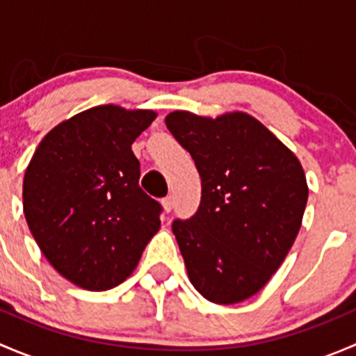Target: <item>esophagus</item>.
<instances>
[{"mask_svg":"<svg viewBox=\"0 0 356 356\" xmlns=\"http://www.w3.org/2000/svg\"><path fill=\"white\" fill-rule=\"evenodd\" d=\"M161 207H163V210L167 211H172V208H174V198L172 196H167V198L161 200Z\"/></svg>","mask_w":356,"mask_h":356,"instance_id":"34e87169","label":"esophagus"}]
</instances>
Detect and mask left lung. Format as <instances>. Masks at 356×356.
<instances>
[{"mask_svg": "<svg viewBox=\"0 0 356 356\" xmlns=\"http://www.w3.org/2000/svg\"><path fill=\"white\" fill-rule=\"evenodd\" d=\"M165 124L201 177L196 215L172 224L189 281L211 303L245 301L270 281L300 232L303 167L246 111L211 118L175 110Z\"/></svg>", "mask_w": 356, "mask_h": 356, "instance_id": "8db88e82", "label": "left lung"}]
</instances>
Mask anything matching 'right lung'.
Here are the masks:
<instances>
[{"label":"right lung","instance_id":"right-lung-1","mask_svg":"<svg viewBox=\"0 0 356 356\" xmlns=\"http://www.w3.org/2000/svg\"><path fill=\"white\" fill-rule=\"evenodd\" d=\"M153 110L99 105L41 139L24 175V215L39 250L72 284H122L160 231V204L139 188L132 143Z\"/></svg>","mask_w":356,"mask_h":356}]
</instances>
